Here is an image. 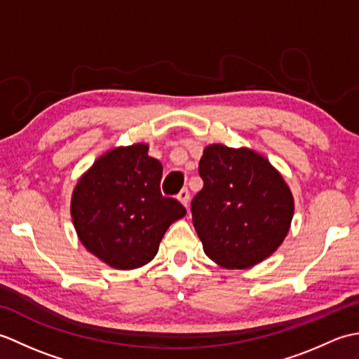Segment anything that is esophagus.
Wrapping results in <instances>:
<instances>
[{
  "instance_id": "34e87169",
  "label": "esophagus",
  "mask_w": 359,
  "mask_h": 359,
  "mask_svg": "<svg viewBox=\"0 0 359 359\" xmlns=\"http://www.w3.org/2000/svg\"><path fill=\"white\" fill-rule=\"evenodd\" d=\"M177 199L185 205V207H188L189 205V191H188V188H184L182 189V191L177 194Z\"/></svg>"
}]
</instances>
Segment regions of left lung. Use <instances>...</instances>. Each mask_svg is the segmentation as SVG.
<instances>
[{"label":"left lung","instance_id":"left-lung-1","mask_svg":"<svg viewBox=\"0 0 359 359\" xmlns=\"http://www.w3.org/2000/svg\"><path fill=\"white\" fill-rule=\"evenodd\" d=\"M203 188L191 202L203 251L224 269H250L284 242L294 202L285 180L248 148L208 144L199 162Z\"/></svg>","mask_w":359,"mask_h":359}]
</instances>
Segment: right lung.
Segmentation results:
<instances>
[{
  "label": "right lung",
  "mask_w": 359,
  "mask_h": 359,
  "mask_svg": "<svg viewBox=\"0 0 359 359\" xmlns=\"http://www.w3.org/2000/svg\"><path fill=\"white\" fill-rule=\"evenodd\" d=\"M135 143L104 152L74 188L71 216L79 239L117 270L151 262L160 241L187 215L179 201L160 193L163 168Z\"/></svg>",
  "instance_id": "1"
}]
</instances>
